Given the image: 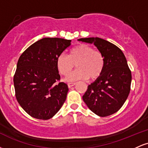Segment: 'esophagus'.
I'll return each mask as SVG.
<instances>
[{
    "mask_svg": "<svg viewBox=\"0 0 148 148\" xmlns=\"http://www.w3.org/2000/svg\"><path fill=\"white\" fill-rule=\"evenodd\" d=\"M75 84H76V83H68V84H67V85H68V87H69V88L72 87V86H74Z\"/></svg>",
    "mask_w": 148,
    "mask_h": 148,
    "instance_id": "34e87169",
    "label": "esophagus"
}]
</instances>
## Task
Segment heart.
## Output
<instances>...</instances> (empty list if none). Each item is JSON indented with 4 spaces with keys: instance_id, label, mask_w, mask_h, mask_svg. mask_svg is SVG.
Here are the masks:
<instances>
[{
    "instance_id": "1",
    "label": "heart",
    "mask_w": 148,
    "mask_h": 148,
    "mask_svg": "<svg viewBox=\"0 0 148 148\" xmlns=\"http://www.w3.org/2000/svg\"><path fill=\"white\" fill-rule=\"evenodd\" d=\"M57 67L60 74L67 76L74 68L78 67L67 78L72 81L89 78L97 79L102 74L105 67V59L100 51L87 45H80L69 51V55L60 54L57 58Z\"/></svg>"
}]
</instances>
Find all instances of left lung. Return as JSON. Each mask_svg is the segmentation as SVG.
I'll list each match as a JSON object with an SVG mask.
<instances>
[{"instance_id":"8db88e82","label":"left lung","mask_w":148,"mask_h":148,"mask_svg":"<svg viewBox=\"0 0 148 148\" xmlns=\"http://www.w3.org/2000/svg\"><path fill=\"white\" fill-rule=\"evenodd\" d=\"M93 43L105 59L103 72L88 86L83 99L96 115L106 117L116 113L125 102L130 92L132 73L125 55L117 46L99 37L79 39Z\"/></svg>"}]
</instances>
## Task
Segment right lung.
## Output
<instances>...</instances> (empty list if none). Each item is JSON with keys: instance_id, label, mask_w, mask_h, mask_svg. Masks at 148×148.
<instances>
[{"instance_id": "obj_1", "label": "right lung", "mask_w": 148, "mask_h": 148, "mask_svg": "<svg viewBox=\"0 0 148 148\" xmlns=\"http://www.w3.org/2000/svg\"><path fill=\"white\" fill-rule=\"evenodd\" d=\"M70 45V40L45 37L30 45L18 58L14 75L15 96L33 118L49 120L65 101L68 86L59 82L56 61Z\"/></svg>"}]
</instances>
